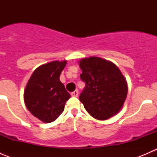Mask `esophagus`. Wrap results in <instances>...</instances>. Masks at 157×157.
<instances>
[{
	"label": "esophagus",
	"instance_id": "34e87169",
	"mask_svg": "<svg viewBox=\"0 0 157 157\" xmlns=\"http://www.w3.org/2000/svg\"><path fill=\"white\" fill-rule=\"evenodd\" d=\"M78 95H79V91L77 90H74V92H72V93H71V96H74V97H77V96H78Z\"/></svg>",
	"mask_w": 157,
	"mask_h": 157
}]
</instances>
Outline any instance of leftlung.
I'll return each mask as SVG.
<instances>
[{
    "instance_id": "left-lung-1",
    "label": "left lung",
    "mask_w": 157,
    "mask_h": 157,
    "mask_svg": "<svg viewBox=\"0 0 157 157\" xmlns=\"http://www.w3.org/2000/svg\"><path fill=\"white\" fill-rule=\"evenodd\" d=\"M80 67L85 87L79 99L88 113L99 120L118 113L128 93L127 83L118 67L98 57L83 58Z\"/></svg>"
}]
</instances>
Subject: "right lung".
Instances as JSON below:
<instances>
[{
	"label": "right lung",
	"mask_w": 157,
	"mask_h": 157,
	"mask_svg": "<svg viewBox=\"0 0 157 157\" xmlns=\"http://www.w3.org/2000/svg\"><path fill=\"white\" fill-rule=\"evenodd\" d=\"M67 61H52L35 70L24 91L28 110L42 121H55L63 112L71 95L60 81Z\"/></svg>",
	"instance_id": "obj_1"
}]
</instances>
